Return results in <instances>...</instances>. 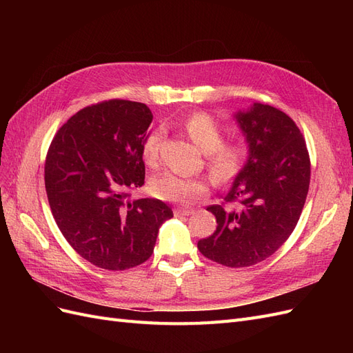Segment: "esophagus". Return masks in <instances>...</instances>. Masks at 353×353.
I'll return each instance as SVG.
<instances>
[{"label":"esophagus","instance_id":"1","mask_svg":"<svg viewBox=\"0 0 353 353\" xmlns=\"http://www.w3.org/2000/svg\"><path fill=\"white\" fill-rule=\"evenodd\" d=\"M175 216H188V215H193L194 210L193 209H188V208H176L174 210Z\"/></svg>","mask_w":353,"mask_h":353}]
</instances>
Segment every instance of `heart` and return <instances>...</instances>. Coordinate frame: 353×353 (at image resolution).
<instances>
[{
  "mask_svg": "<svg viewBox=\"0 0 353 353\" xmlns=\"http://www.w3.org/2000/svg\"><path fill=\"white\" fill-rule=\"evenodd\" d=\"M185 131L200 150L208 154V163L212 174L222 183L230 181L243 169L249 156V144L244 140L222 144V128L210 116L197 113L188 117ZM162 138L163 131L160 128H156L144 138L141 154L147 165H156ZM209 188L210 181L205 176H188L174 172L160 174L150 183V190L154 197L172 203H191L205 196Z\"/></svg>",
  "mask_w": 353,
  "mask_h": 353,
  "instance_id": "heart-1",
  "label": "heart"
}]
</instances>
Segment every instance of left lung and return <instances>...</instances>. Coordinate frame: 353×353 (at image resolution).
Masks as SVG:
<instances>
[{"label": "left lung", "instance_id": "1", "mask_svg": "<svg viewBox=\"0 0 353 353\" xmlns=\"http://www.w3.org/2000/svg\"><path fill=\"white\" fill-rule=\"evenodd\" d=\"M234 119L249 144V156L223 197L236 209L209 206L218 227L197 243L208 259L230 268L270 258L290 237L301 218L311 179L303 135L284 112L253 103Z\"/></svg>", "mask_w": 353, "mask_h": 353}]
</instances>
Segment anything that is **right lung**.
<instances>
[{"instance_id": "1", "label": "right lung", "mask_w": 353, "mask_h": 353, "mask_svg": "<svg viewBox=\"0 0 353 353\" xmlns=\"http://www.w3.org/2000/svg\"><path fill=\"white\" fill-rule=\"evenodd\" d=\"M153 121L143 103L88 105L63 125L46 159V190L57 227L92 265L123 271L150 258L174 216L157 199L130 200L144 184L141 145Z\"/></svg>"}]
</instances>
